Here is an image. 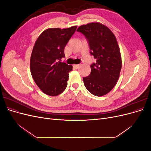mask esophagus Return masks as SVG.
<instances>
[{
  "instance_id": "34e87169",
  "label": "esophagus",
  "mask_w": 151,
  "mask_h": 151,
  "mask_svg": "<svg viewBox=\"0 0 151 151\" xmlns=\"http://www.w3.org/2000/svg\"><path fill=\"white\" fill-rule=\"evenodd\" d=\"M81 66V65L80 64H77V65H74V67L75 68H79V67Z\"/></svg>"
}]
</instances>
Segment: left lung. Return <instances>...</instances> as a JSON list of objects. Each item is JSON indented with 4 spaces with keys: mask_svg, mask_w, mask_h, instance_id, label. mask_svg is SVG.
I'll return each instance as SVG.
<instances>
[{
    "mask_svg": "<svg viewBox=\"0 0 151 151\" xmlns=\"http://www.w3.org/2000/svg\"><path fill=\"white\" fill-rule=\"evenodd\" d=\"M88 42L91 55L96 59L91 65L89 76L83 77L84 86L96 96L106 94L115 87L120 76L122 58L115 35L108 27L91 22L79 27Z\"/></svg>",
    "mask_w": 151,
    "mask_h": 151,
    "instance_id": "obj_1",
    "label": "left lung"
}]
</instances>
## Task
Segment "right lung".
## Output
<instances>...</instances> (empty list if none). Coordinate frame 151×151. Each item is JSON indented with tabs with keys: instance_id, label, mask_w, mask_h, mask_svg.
Instances as JSON below:
<instances>
[{
	"instance_id": "1",
	"label": "right lung",
	"mask_w": 151,
	"mask_h": 151,
	"mask_svg": "<svg viewBox=\"0 0 151 151\" xmlns=\"http://www.w3.org/2000/svg\"><path fill=\"white\" fill-rule=\"evenodd\" d=\"M76 28V26L66 29L49 28L36 41L30 70L35 83L45 94L55 96L67 88L72 66L60 60L65 57L64 48Z\"/></svg>"
}]
</instances>
